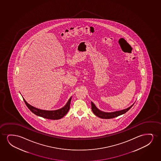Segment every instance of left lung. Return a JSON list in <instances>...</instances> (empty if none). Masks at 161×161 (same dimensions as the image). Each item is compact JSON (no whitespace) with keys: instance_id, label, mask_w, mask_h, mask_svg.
<instances>
[{"instance_id":"left-lung-1","label":"left lung","mask_w":161,"mask_h":161,"mask_svg":"<svg viewBox=\"0 0 161 161\" xmlns=\"http://www.w3.org/2000/svg\"><path fill=\"white\" fill-rule=\"evenodd\" d=\"M133 105L134 104H132V106H130V107L126 108L125 109H124V110L117 111V112H114L106 113L102 112L101 110H99L98 109H97V107L95 106L94 103L91 102V109H92L93 113L95 114V115H96L97 117H99V118H101L102 119H112V118L118 117L120 115L123 114L124 113H125L126 112H128V110L130 109V108L132 107Z\"/></svg>"}]
</instances>
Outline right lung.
<instances>
[{
  "label": "right lung",
  "instance_id": "right-lung-1",
  "mask_svg": "<svg viewBox=\"0 0 161 161\" xmlns=\"http://www.w3.org/2000/svg\"><path fill=\"white\" fill-rule=\"evenodd\" d=\"M23 99L29 109L36 115L44 118H46V119L58 120V119L62 118L68 112L69 109L70 108L71 97L69 99L68 102L63 108L56 110H44L39 109L37 108L33 107V106H31L29 103H27L24 98H23Z\"/></svg>",
  "mask_w": 161,
  "mask_h": 161
}]
</instances>
